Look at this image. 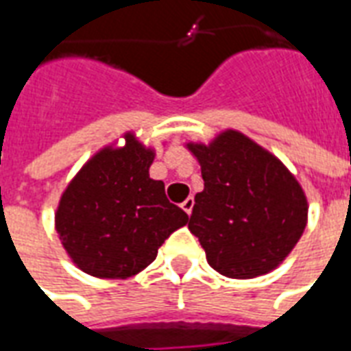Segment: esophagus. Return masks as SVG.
<instances>
[{
	"instance_id": "esophagus-1",
	"label": "esophagus",
	"mask_w": 351,
	"mask_h": 351,
	"mask_svg": "<svg viewBox=\"0 0 351 351\" xmlns=\"http://www.w3.org/2000/svg\"><path fill=\"white\" fill-rule=\"evenodd\" d=\"M193 206H195V198H193V196H189V198H185V200H183V204H181V210L185 211L187 215H191Z\"/></svg>"
}]
</instances>
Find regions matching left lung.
I'll return each mask as SVG.
<instances>
[{
  "instance_id": "left-lung-1",
  "label": "left lung",
  "mask_w": 351,
  "mask_h": 351,
  "mask_svg": "<svg viewBox=\"0 0 351 351\" xmlns=\"http://www.w3.org/2000/svg\"><path fill=\"white\" fill-rule=\"evenodd\" d=\"M185 147L202 170L189 230L213 270L234 280L268 274L297 245L308 200L297 178L268 149L232 128Z\"/></svg>"
}]
</instances>
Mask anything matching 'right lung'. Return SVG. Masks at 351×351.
Returning <instances> with one entry per match:
<instances>
[{"label": "right lung", "instance_id": "right-lung-1", "mask_svg": "<svg viewBox=\"0 0 351 351\" xmlns=\"http://www.w3.org/2000/svg\"><path fill=\"white\" fill-rule=\"evenodd\" d=\"M96 151L64 189L54 228L71 263L100 280H126L156 259L164 240L189 223L185 211L149 178L155 149L123 134Z\"/></svg>", "mask_w": 351, "mask_h": 351}]
</instances>
